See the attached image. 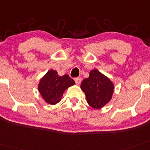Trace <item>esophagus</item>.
Returning <instances> with one entry per match:
<instances>
[{
  "instance_id": "obj_1",
  "label": "esophagus",
  "mask_w": 150,
  "mask_h": 150,
  "mask_svg": "<svg viewBox=\"0 0 150 150\" xmlns=\"http://www.w3.org/2000/svg\"><path fill=\"white\" fill-rule=\"evenodd\" d=\"M75 81L77 85H80L81 82H82V78H81V77H77V78L75 79Z\"/></svg>"
}]
</instances>
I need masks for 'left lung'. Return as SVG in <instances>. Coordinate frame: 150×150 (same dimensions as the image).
I'll return each mask as SVG.
<instances>
[{"label": "left lung", "mask_w": 150, "mask_h": 150, "mask_svg": "<svg viewBox=\"0 0 150 150\" xmlns=\"http://www.w3.org/2000/svg\"><path fill=\"white\" fill-rule=\"evenodd\" d=\"M80 88L85 93L88 104L96 110L110 101L115 89L110 78L97 69L90 71L89 77L82 81Z\"/></svg>", "instance_id": "left-lung-1"}]
</instances>
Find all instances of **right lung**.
<instances>
[{
	"label": "right lung",
	"instance_id": "obj_1",
	"mask_svg": "<svg viewBox=\"0 0 150 150\" xmlns=\"http://www.w3.org/2000/svg\"><path fill=\"white\" fill-rule=\"evenodd\" d=\"M75 84L68 75L59 76L56 70L51 69L40 79L38 89L47 103L55 105L60 102L64 91Z\"/></svg>",
	"mask_w": 150,
	"mask_h": 150
}]
</instances>
